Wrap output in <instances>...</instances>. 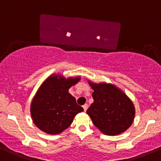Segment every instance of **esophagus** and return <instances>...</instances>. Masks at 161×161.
<instances>
[{
	"label": "esophagus",
	"mask_w": 161,
	"mask_h": 161,
	"mask_svg": "<svg viewBox=\"0 0 161 161\" xmlns=\"http://www.w3.org/2000/svg\"><path fill=\"white\" fill-rule=\"evenodd\" d=\"M82 108H83V109H84V111H86V109H87V108H88V106H87V104H85V105H83V106H82Z\"/></svg>",
	"instance_id": "34e87169"
}]
</instances>
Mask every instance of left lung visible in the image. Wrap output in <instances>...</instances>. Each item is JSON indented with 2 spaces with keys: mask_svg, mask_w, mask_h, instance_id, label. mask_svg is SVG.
Here are the masks:
<instances>
[{
  "mask_svg": "<svg viewBox=\"0 0 161 161\" xmlns=\"http://www.w3.org/2000/svg\"><path fill=\"white\" fill-rule=\"evenodd\" d=\"M94 103L87 114L94 125L107 135L123 133L131 125L135 115L133 103L123 91L111 84L90 82Z\"/></svg>",
  "mask_w": 161,
  "mask_h": 161,
  "instance_id": "1",
  "label": "left lung"
}]
</instances>
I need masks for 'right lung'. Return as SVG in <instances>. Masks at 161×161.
<instances>
[{"label": "right lung", "mask_w": 161, "mask_h": 161, "mask_svg": "<svg viewBox=\"0 0 161 161\" xmlns=\"http://www.w3.org/2000/svg\"><path fill=\"white\" fill-rule=\"evenodd\" d=\"M58 77L50 76L42 84L31 105L35 125L49 134H58L68 128L75 115L83 111V108L68 93L69 88L80 79Z\"/></svg>", "instance_id": "add662e5"}]
</instances>
